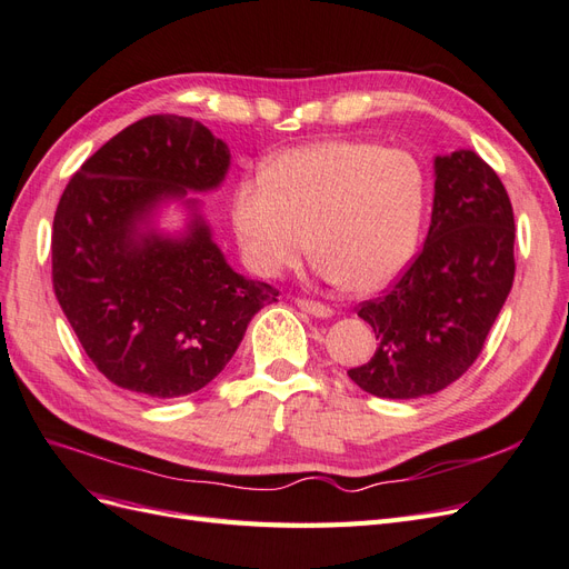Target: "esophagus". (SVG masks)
I'll return each instance as SVG.
<instances>
[{
	"label": "esophagus",
	"instance_id": "obj_1",
	"mask_svg": "<svg viewBox=\"0 0 569 569\" xmlns=\"http://www.w3.org/2000/svg\"><path fill=\"white\" fill-rule=\"evenodd\" d=\"M297 306L301 308V311L311 313L316 318H330L332 316V308L325 306L320 301H313V299H297Z\"/></svg>",
	"mask_w": 569,
	"mask_h": 569
}]
</instances>
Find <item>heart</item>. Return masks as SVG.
<instances>
[{"label":"heart","instance_id":"obj_1","mask_svg":"<svg viewBox=\"0 0 569 569\" xmlns=\"http://www.w3.org/2000/svg\"><path fill=\"white\" fill-rule=\"evenodd\" d=\"M427 173L416 153L368 140H327L278 153L263 176L239 180L232 230L247 266L280 278L308 251L322 278L375 291L416 253Z\"/></svg>","mask_w":569,"mask_h":569}]
</instances>
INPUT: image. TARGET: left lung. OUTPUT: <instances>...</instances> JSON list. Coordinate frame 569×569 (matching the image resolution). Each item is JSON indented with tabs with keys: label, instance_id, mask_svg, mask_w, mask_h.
I'll use <instances>...</instances> for the list:
<instances>
[{
	"label": "left lung",
	"instance_id": "1",
	"mask_svg": "<svg viewBox=\"0 0 569 569\" xmlns=\"http://www.w3.org/2000/svg\"><path fill=\"white\" fill-rule=\"evenodd\" d=\"M422 251L358 316L380 339L351 380L380 399H418L456 382L485 349L515 278V218L496 170L460 149L435 161Z\"/></svg>",
	"mask_w": 569,
	"mask_h": 569
}]
</instances>
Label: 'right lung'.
<instances>
[{
    "mask_svg": "<svg viewBox=\"0 0 569 569\" xmlns=\"http://www.w3.org/2000/svg\"><path fill=\"white\" fill-rule=\"evenodd\" d=\"M230 166L199 120L147 116L66 184L51 232V282L94 368L147 399H178L230 363L247 325L280 291L237 274L194 213L180 239L142 230L157 203L206 192Z\"/></svg>",
    "mask_w": 569,
    "mask_h": 569,
    "instance_id": "right-lung-1",
    "label": "right lung"
}]
</instances>
